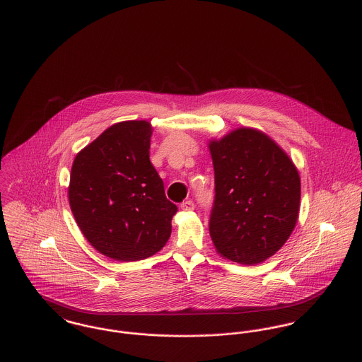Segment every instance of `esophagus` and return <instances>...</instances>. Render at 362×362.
<instances>
[{
    "instance_id": "1",
    "label": "esophagus",
    "mask_w": 362,
    "mask_h": 362,
    "mask_svg": "<svg viewBox=\"0 0 362 362\" xmlns=\"http://www.w3.org/2000/svg\"><path fill=\"white\" fill-rule=\"evenodd\" d=\"M180 209H182L183 211H193V210H194V203H193L192 200L183 202V203L180 204Z\"/></svg>"
}]
</instances>
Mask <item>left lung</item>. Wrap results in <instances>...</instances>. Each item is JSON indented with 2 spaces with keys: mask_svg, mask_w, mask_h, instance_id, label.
I'll list each match as a JSON object with an SVG mask.
<instances>
[{
  "mask_svg": "<svg viewBox=\"0 0 362 362\" xmlns=\"http://www.w3.org/2000/svg\"><path fill=\"white\" fill-rule=\"evenodd\" d=\"M216 176L210 235L218 255L257 264L287 242L299 216L300 177L266 133L240 127L209 143Z\"/></svg>",
  "mask_w": 362,
  "mask_h": 362,
  "instance_id": "8db88e82",
  "label": "left lung"
}]
</instances>
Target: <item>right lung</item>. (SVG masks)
Masks as SVG:
<instances>
[{
	"label": "right lung",
	"instance_id": "right-lung-1",
	"mask_svg": "<svg viewBox=\"0 0 362 362\" xmlns=\"http://www.w3.org/2000/svg\"><path fill=\"white\" fill-rule=\"evenodd\" d=\"M152 126L120 122L81 149L73 162L69 202L86 240L119 262L159 252L172 232L177 207L149 160Z\"/></svg>",
	"mask_w": 362,
	"mask_h": 362
}]
</instances>
